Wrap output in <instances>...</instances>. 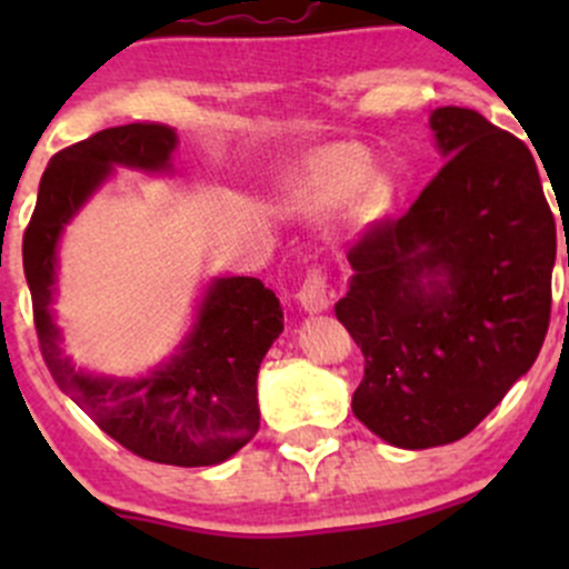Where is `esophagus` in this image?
<instances>
[{
	"mask_svg": "<svg viewBox=\"0 0 569 569\" xmlns=\"http://www.w3.org/2000/svg\"><path fill=\"white\" fill-rule=\"evenodd\" d=\"M297 300H300V306L306 308L308 313L327 311V306H330V283H327L325 269L313 267L311 272L306 274V280L300 283V291H297Z\"/></svg>",
	"mask_w": 569,
	"mask_h": 569,
	"instance_id": "obj_1",
	"label": "esophagus"
}]
</instances>
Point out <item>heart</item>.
I'll list each match as a JSON object with an SVG mask.
<instances>
[{
	"label": "heart",
	"mask_w": 569,
	"mask_h": 569,
	"mask_svg": "<svg viewBox=\"0 0 569 569\" xmlns=\"http://www.w3.org/2000/svg\"><path fill=\"white\" fill-rule=\"evenodd\" d=\"M371 173L369 159L352 148H338V151L321 157L311 168V173L300 183V203L306 211H332L347 203L352 194L366 187ZM382 200L380 183H371L366 189V206L375 209Z\"/></svg>",
	"instance_id": "1"
}]
</instances>
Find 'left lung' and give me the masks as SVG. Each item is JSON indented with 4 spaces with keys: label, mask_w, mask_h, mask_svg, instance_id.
Returning <instances> with one entry per match:
<instances>
[{
    "label": "left lung",
    "mask_w": 569,
    "mask_h": 569,
    "mask_svg": "<svg viewBox=\"0 0 569 569\" xmlns=\"http://www.w3.org/2000/svg\"><path fill=\"white\" fill-rule=\"evenodd\" d=\"M429 123L449 159L399 220L352 244L336 302L366 358L352 412L399 449L473 432L550 325L556 222L531 151L476 109L440 107Z\"/></svg>",
    "instance_id": "left-lung-1"
}]
</instances>
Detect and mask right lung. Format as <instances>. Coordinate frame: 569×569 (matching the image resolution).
I'll return each instance as SVG.
<instances>
[{"label":"right lung","mask_w":569,"mask_h":569,"mask_svg":"<svg viewBox=\"0 0 569 569\" xmlns=\"http://www.w3.org/2000/svg\"><path fill=\"white\" fill-rule=\"evenodd\" d=\"M176 131L164 123H126L54 153L24 231V274L32 291L40 355L51 377L112 440L142 460L198 468L237 455L258 432L256 380L263 355L283 330V311L258 278L217 280L181 352L146 380H109L73 371L62 358L49 313L54 250L112 164L168 168Z\"/></svg>","instance_id":"add662e5"}]
</instances>
